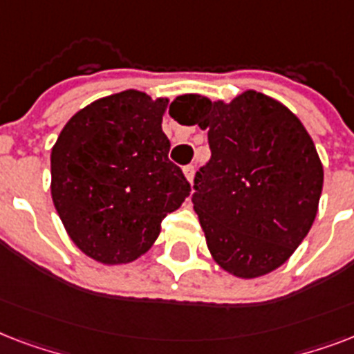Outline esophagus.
I'll return each instance as SVG.
<instances>
[{"label":"esophagus","instance_id":"1","mask_svg":"<svg viewBox=\"0 0 354 354\" xmlns=\"http://www.w3.org/2000/svg\"><path fill=\"white\" fill-rule=\"evenodd\" d=\"M194 175H196V166L194 164H188V166H185V177L188 180H194Z\"/></svg>","mask_w":354,"mask_h":354}]
</instances>
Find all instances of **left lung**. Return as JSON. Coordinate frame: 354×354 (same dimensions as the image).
<instances>
[{"label": "left lung", "mask_w": 354, "mask_h": 354, "mask_svg": "<svg viewBox=\"0 0 354 354\" xmlns=\"http://www.w3.org/2000/svg\"><path fill=\"white\" fill-rule=\"evenodd\" d=\"M188 125L208 131L210 160L194 179V210L207 245L242 279L284 264L317 214L323 166L295 114L248 90L231 103L183 95Z\"/></svg>", "instance_id": "obj_1"}]
</instances>
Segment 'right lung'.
<instances>
[{"mask_svg": "<svg viewBox=\"0 0 354 354\" xmlns=\"http://www.w3.org/2000/svg\"><path fill=\"white\" fill-rule=\"evenodd\" d=\"M168 100L138 90L97 100L60 131L51 149V197L66 231L84 254L125 264L146 253L160 223L190 196V183L168 158L162 133Z\"/></svg>", "mask_w": 354, "mask_h": 354, "instance_id": "1", "label": "right lung"}]
</instances>
